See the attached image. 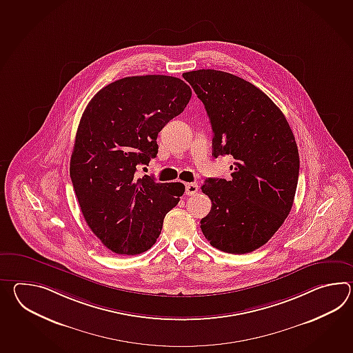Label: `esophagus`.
I'll return each mask as SVG.
<instances>
[{"label":"esophagus","instance_id":"34e87169","mask_svg":"<svg viewBox=\"0 0 353 353\" xmlns=\"http://www.w3.org/2000/svg\"><path fill=\"white\" fill-rule=\"evenodd\" d=\"M199 191V185L197 183H186V195H195Z\"/></svg>","mask_w":353,"mask_h":353}]
</instances>
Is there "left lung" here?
<instances>
[{"label": "left lung", "mask_w": 353, "mask_h": 353, "mask_svg": "<svg viewBox=\"0 0 353 353\" xmlns=\"http://www.w3.org/2000/svg\"><path fill=\"white\" fill-rule=\"evenodd\" d=\"M210 119L212 156L230 154L232 180L208 179L212 210L201 230L212 247L244 254L266 244L288 218L296 192L299 152L281 110L259 88L227 72L182 74Z\"/></svg>", "instance_id": "8db88e82"}]
</instances>
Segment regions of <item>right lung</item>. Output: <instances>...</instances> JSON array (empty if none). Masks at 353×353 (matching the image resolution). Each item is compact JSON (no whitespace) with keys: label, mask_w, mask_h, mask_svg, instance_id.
Listing matches in <instances>:
<instances>
[{"label":"right lung","mask_w":353,"mask_h":353,"mask_svg":"<svg viewBox=\"0 0 353 353\" xmlns=\"http://www.w3.org/2000/svg\"><path fill=\"white\" fill-rule=\"evenodd\" d=\"M182 79L133 76L101 88L79 121L70 174L81 212L110 251L134 256L157 242L185 186L137 179L158 153V133L191 99Z\"/></svg>","instance_id":"obj_1"}]
</instances>
